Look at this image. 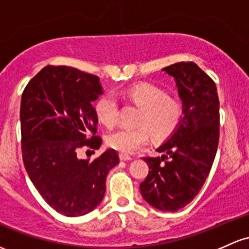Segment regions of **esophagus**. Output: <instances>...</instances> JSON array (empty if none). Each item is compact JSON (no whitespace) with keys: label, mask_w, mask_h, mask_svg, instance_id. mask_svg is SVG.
I'll return each instance as SVG.
<instances>
[{"label":"esophagus","mask_w":249,"mask_h":249,"mask_svg":"<svg viewBox=\"0 0 249 249\" xmlns=\"http://www.w3.org/2000/svg\"><path fill=\"white\" fill-rule=\"evenodd\" d=\"M119 158H120V160H132V157H131V156L125 155V154H120Z\"/></svg>","instance_id":"esophagus-1"}]
</instances>
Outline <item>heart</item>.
<instances>
[{
  "label": "heart",
  "mask_w": 249,
  "mask_h": 249,
  "mask_svg": "<svg viewBox=\"0 0 249 249\" xmlns=\"http://www.w3.org/2000/svg\"><path fill=\"white\" fill-rule=\"evenodd\" d=\"M124 97L142 110L136 129L122 127L107 136L108 146L122 154H135L146 145L149 137L163 141L176 131L184 116L181 100L169 97L168 92L156 85L142 83L131 86ZM95 114L100 123L111 127L118 122L119 104L116 95L106 93L95 103Z\"/></svg>",
  "instance_id": "obj_1"
}]
</instances>
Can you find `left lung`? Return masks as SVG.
Returning a JSON list of instances; mask_svg holds the SVG:
<instances>
[{"mask_svg": "<svg viewBox=\"0 0 249 249\" xmlns=\"http://www.w3.org/2000/svg\"><path fill=\"white\" fill-rule=\"evenodd\" d=\"M162 71L175 78L184 116L157 149L163 155L144 158L150 170L139 188L150 206L176 212L194 200L210 173L220 136V102L213 79L194 62Z\"/></svg>", "mask_w": 249, "mask_h": 249, "instance_id": "1", "label": "left lung"}]
</instances>
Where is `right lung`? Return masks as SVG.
I'll list each match as a JSON object with an SVG mask.
<instances>
[{
  "label": "right lung",
  "instance_id": "1",
  "mask_svg": "<svg viewBox=\"0 0 249 249\" xmlns=\"http://www.w3.org/2000/svg\"><path fill=\"white\" fill-rule=\"evenodd\" d=\"M103 94L97 75L68 66H46L21 98V149L29 178L49 206L65 216H81L103 200L106 176L119 163L107 149L94 160L79 149H99L92 105Z\"/></svg>",
  "mask_w": 249,
  "mask_h": 249
}]
</instances>
